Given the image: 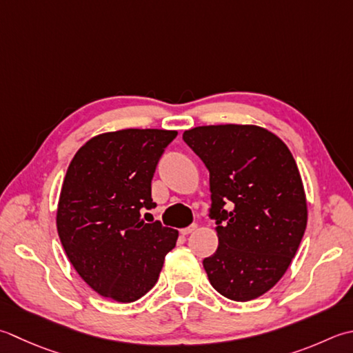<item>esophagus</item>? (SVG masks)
<instances>
[{"label":"esophagus","mask_w":353,"mask_h":353,"mask_svg":"<svg viewBox=\"0 0 353 353\" xmlns=\"http://www.w3.org/2000/svg\"><path fill=\"white\" fill-rule=\"evenodd\" d=\"M197 230V225H190L188 228H183V230H181V234L182 236H188V234H191V232H194Z\"/></svg>","instance_id":"esophagus-1"}]
</instances>
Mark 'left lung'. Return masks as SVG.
<instances>
[{
	"instance_id": "1",
	"label": "left lung",
	"mask_w": 353,
	"mask_h": 353,
	"mask_svg": "<svg viewBox=\"0 0 353 353\" xmlns=\"http://www.w3.org/2000/svg\"><path fill=\"white\" fill-rule=\"evenodd\" d=\"M210 171V219L217 251L203 260L210 283L234 301L275 286L299 250L307 223L306 196L291 151L255 125H208L183 133Z\"/></svg>"
}]
</instances>
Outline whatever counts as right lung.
<instances>
[{"label": "right lung", "mask_w": 353, "mask_h": 353, "mask_svg": "<svg viewBox=\"0 0 353 353\" xmlns=\"http://www.w3.org/2000/svg\"><path fill=\"white\" fill-rule=\"evenodd\" d=\"M177 131L128 128L99 134L81 147L62 183L57 226L68 260L105 299L131 303L153 288L179 232L153 210L151 181Z\"/></svg>", "instance_id": "right-lung-1"}]
</instances>
